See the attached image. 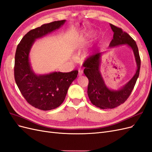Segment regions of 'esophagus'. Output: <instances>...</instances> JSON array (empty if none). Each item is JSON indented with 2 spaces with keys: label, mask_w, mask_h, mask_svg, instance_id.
<instances>
[{
  "label": "esophagus",
  "mask_w": 152,
  "mask_h": 152,
  "mask_svg": "<svg viewBox=\"0 0 152 152\" xmlns=\"http://www.w3.org/2000/svg\"><path fill=\"white\" fill-rule=\"evenodd\" d=\"M82 74H83V71H82L81 69H79V75L81 76Z\"/></svg>",
  "instance_id": "1"
}]
</instances>
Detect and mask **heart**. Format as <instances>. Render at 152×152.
I'll return each mask as SVG.
<instances>
[{"label": "heart", "instance_id": "1", "mask_svg": "<svg viewBox=\"0 0 152 152\" xmlns=\"http://www.w3.org/2000/svg\"><path fill=\"white\" fill-rule=\"evenodd\" d=\"M91 35V34L80 35L79 37H78V40H79V42H80V43H84L85 41L86 40L87 38L89 37H90Z\"/></svg>", "mask_w": 152, "mask_h": 152}]
</instances>
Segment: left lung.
<instances>
[{
	"label": "left lung",
	"instance_id": "1",
	"mask_svg": "<svg viewBox=\"0 0 152 152\" xmlns=\"http://www.w3.org/2000/svg\"><path fill=\"white\" fill-rule=\"evenodd\" d=\"M110 26L113 31V37L108 48L112 49L120 45H127L134 53L137 70L129 81L121 88L115 90L109 88L106 85L100 71L102 56L106 51L96 53L85 61L83 65L85 67L84 73L89 79L87 94L93 104L101 109L114 108L125 102L134 89L139 77L141 66L138 48L135 41L121 28L112 24H110Z\"/></svg>",
	"mask_w": 152,
	"mask_h": 152
}]
</instances>
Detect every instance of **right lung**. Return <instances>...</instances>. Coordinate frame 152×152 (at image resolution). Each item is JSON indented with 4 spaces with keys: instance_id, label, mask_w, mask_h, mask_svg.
I'll use <instances>...</instances> for the list:
<instances>
[{
    "instance_id": "1",
    "label": "right lung",
    "mask_w": 152,
    "mask_h": 152,
    "mask_svg": "<svg viewBox=\"0 0 152 152\" xmlns=\"http://www.w3.org/2000/svg\"><path fill=\"white\" fill-rule=\"evenodd\" d=\"M65 22L66 20L53 21L29 31L16 49L15 61L16 83L27 102L42 110L56 108L62 104L69 87L77 77L78 71L36 74L31 66L30 53L37 39L61 28Z\"/></svg>"
}]
</instances>
